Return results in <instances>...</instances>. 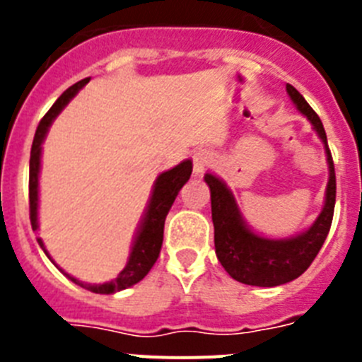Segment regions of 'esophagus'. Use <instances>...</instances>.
<instances>
[{"label": "esophagus", "mask_w": 362, "mask_h": 362, "mask_svg": "<svg viewBox=\"0 0 362 362\" xmlns=\"http://www.w3.org/2000/svg\"><path fill=\"white\" fill-rule=\"evenodd\" d=\"M194 175H203L206 170V166L210 165V152L206 148H197L194 150Z\"/></svg>", "instance_id": "obj_1"}]
</instances>
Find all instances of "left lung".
Wrapping results in <instances>:
<instances>
[{
	"label": "left lung",
	"mask_w": 362,
	"mask_h": 362,
	"mask_svg": "<svg viewBox=\"0 0 362 362\" xmlns=\"http://www.w3.org/2000/svg\"><path fill=\"white\" fill-rule=\"evenodd\" d=\"M292 103L312 123L313 130L325 145L328 163V185L325 192V204L321 214L305 232L284 239L264 238L246 225L232 190L223 179L214 174H204L210 187L214 221V243L219 263L232 279L250 286H279L297 279L312 264L321 250L326 235L330 232L335 206V170L332 153L326 141V132L319 116L306 103V99L286 85Z\"/></svg>",
	"instance_id": "1"
}]
</instances>
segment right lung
<instances>
[{
  "label": "right lung",
  "instance_id": "obj_1",
  "mask_svg": "<svg viewBox=\"0 0 362 362\" xmlns=\"http://www.w3.org/2000/svg\"><path fill=\"white\" fill-rule=\"evenodd\" d=\"M90 81V78L81 79L76 85H72L70 88H66L59 98H57L56 103L50 107V110L45 114L43 119L40 121V127L36 130V136H34V143H32L30 150V177H28V201H30V225L32 230L40 228V223H37V204H40V170H41V150H43V141L49 132L50 124L56 119L57 114L63 110V108L69 105L70 99L81 90L86 83ZM192 174V159H185L179 165H175L170 170L161 172L158 175V179L153 181L152 194H150L148 204H146L145 214H143L141 221H139V226H137L136 238H134L132 248H130L129 261L124 264L123 270L117 274L116 279L108 281L103 284H90L85 283V281L76 279L74 276L66 274L65 270L57 267L56 261L50 257V254L45 248L41 238H37V243L43 248L45 255L56 264L59 270L69 277L72 283L79 284L81 288L90 290L94 293H116L121 292L124 288H130L136 283L143 279L150 272V268L153 267V263L158 261L159 252H161L163 245V230H165V219L168 210L172 209L175 197H177L179 190L183 188V185L190 179Z\"/></svg>",
  "mask_w": 362,
  "mask_h": 362
}]
</instances>
